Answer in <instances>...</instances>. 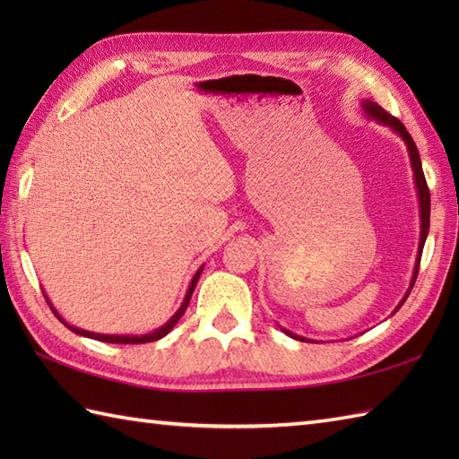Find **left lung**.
I'll use <instances>...</instances> for the list:
<instances>
[{"label": "left lung", "mask_w": 459, "mask_h": 459, "mask_svg": "<svg viewBox=\"0 0 459 459\" xmlns=\"http://www.w3.org/2000/svg\"><path fill=\"white\" fill-rule=\"evenodd\" d=\"M360 108H363V112L367 114L368 120H377L378 124L386 126V128H391L394 134L401 135V140L406 143V150H408V158H411V165H412V173H414V185H416V193H418V204H420V242H418V255H416V264H414V270H412V278H411V286H408L406 294L403 298L401 304L396 306V309L393 311V314H396L398 309H401V306L406 301L408 294H411V290L414 286L416 281V276H418V268H420V258H422V248H424V242H426V237H428V230H430V191H428V185H426V178H424V171H422V161H420V153H418V148L416 143L412 140V135L408 134V130L404 128V124L401 120H396L394 116L388 114L385 108H380V106L373 100H363L360 102ZM281 331H284L286 335H290L291 339H299V341H309L311 339H306L301 335H296L291 333V331L280 327Z\"/></svg>", "instance_id": "8db88e82"}]
</instances>
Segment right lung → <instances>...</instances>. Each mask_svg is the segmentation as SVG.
I'll return each instance as SVG.
<instances>
[{"mask_svg": "<svg viewBox=\"0 0 459 459\" xmlns=\"http://www.w3.org/2000/svg\"><path fill=\"white\" fill-rule=\"evenodd\" d=\"M201 272H203V266L195 272V276H193V280H191V284H189V288H187V294H185V298H183V304L179 306V309L175 311V314L165 321V324L161 325V327H158V329H153V331H150V333H143V335H108V333H94V331H86V329H81V327H76V325H71V324H66V321L58 316V311L53 307V304L51 301H48V298H47V294L43 291V296H45V299H47V304L51 306V309H53V314L58 317V321H63V324L73 331V333H76V335H82V337H91V339H96V341H104V343H124V345H135V343H150V341H158V339H161V337H165L169 333V331L175 327V324H178V321L181 319V316L185 314V309H187V306H189V301H191V296H193V291H195V286H197V281H199V276H201Z\"/></svg>", "mask_w": 459, "mask_h": 459, "instance_id": "1", "label": "right lung"}]
</instances>
